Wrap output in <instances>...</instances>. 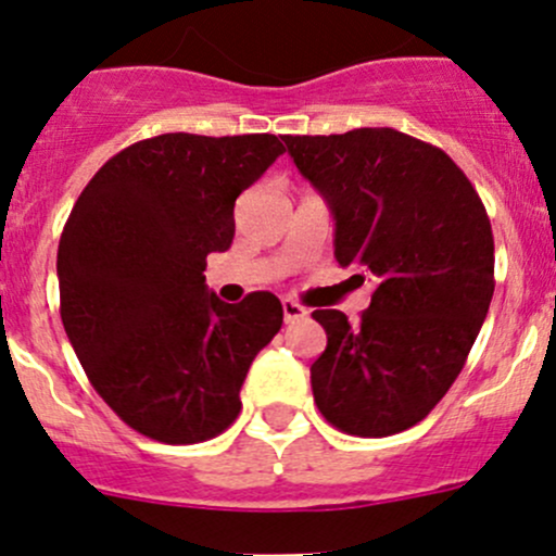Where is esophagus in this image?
Instances as JSON below:
<instances>
[{
    "instance_id": "1",
    "label": "esophagus",
    "mask_w": 556,
    "mask_h": 556,
    "mask_svg": "<svg viewBox=\"0 0 556 556\" xmlns=\"http://www.w3.org/2000/svg\"><path fill=\"white\" fill-rule=\"evenodd\" d=\"M282 314H285V323H298V319H303L306 317V308L301 306V303H295V301H290V298H285L282 301Z\"/></svg>"
}]
</instances>
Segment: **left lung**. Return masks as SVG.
<instances>
[{
    "label": "left lung",
    "instance_id": "8db88e82",
    "mask_svg": "<svg viewBox=\"0 0 556 556\" xmlns=\"http://www.w3.org/2000/svg\"><path fill=\"white\" fill-rule=\"evenodd\" d=\"M336 218V258L376 282L359 323L312 314L327 349L312 391L327 424L354 437L410 429L447 394L495 290L490 218L464 170L391 127L285 136Z\"/></svg>",
    "mask_w": 556,
    "mask_h": 556
}]
</instances>
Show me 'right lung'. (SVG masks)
<instances>
[{"label": "right lung", "instance_id": "obj_1", "mask_svg": "<svg viewBox=\"0 0 556 556\" xmlns=\"http://www.w3.org/2000/svg\"><path fill=\"white\" fill-rule=\"evenodd\" d=\"M285 151L268 132H165L114 154L58 244L61 319L92 389L130 429L194 445L237 420L244 376L282 327V303L207 293L233 239V202Z\"/></svg>", "mask_w": 556, "mask_h": 556}]
</instances>
